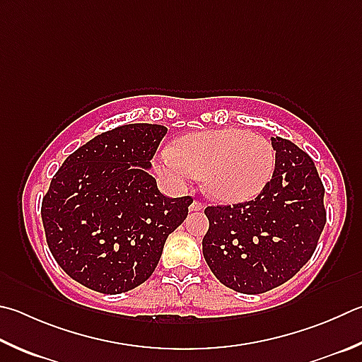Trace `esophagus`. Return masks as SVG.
I'll return each mask as SVG.
<instances>
[{
  "instance_id": "34e87169",
  "label": "esophagus",
  "mask_w": 362,
  "mask_h": 362,
  "mask_svg": "<svg viewBox=\"0 0 362 362\" xmlns=\"http://www.w3.org/2000/svg\"><path fill=\"white\" fill-rule=\"evenodd\" d=\"M204 209V204L201 201H193L192 206H189V210L192 212H198V210H202Z\"/></svg>"
}]
</instances>
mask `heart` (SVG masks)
I'll return each instance as SVG.
<instances>
[{"instance_id": "heart-1", "label": "heart", "mask_w": 362, "mask_h": 362, "mask_svg": "<svg viewBox=\"0 0 362 362\" xmlns=\"http://www.w3.org/2000/svg\"><path fill=\"white\" fill-rule=\"evenodd\" d=\"M158 170L177 180L202 177L206 193L220 202L258 196L275 169V150L266 137L226 128L183 136L160 153Z\"/></svg>"}]
</instances>
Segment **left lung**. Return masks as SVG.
I'll list each match as a JSON object with an SVG mask.
<instances>
[{"mask_svg": "<svg viewBox=\"0 0 362 362\" xmlns=\"http://www.w3.org/2000/svg\"><path fill=\"white\" fill-rule=\"evenodd\" d=\"M272 179L253 201L210 206L202 253L223 285L266 293L312 258L326 225L325 187L313 160L291 141L272 137Z\"/></svg>", "mask_w": 362, "mask_h": 362, "instance_id": "obj_1", "label": "left lung"}]
</instances>
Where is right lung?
I'll use <instances>...</instances> for the list:
<instances>
[{
  "label": "right lung",
  "instance_id": "right-lung-1",
  "mask_svg": "<svg viewBox=\"0 0 362 362\" xmlns=\"http://www.w3.org/2000/svg\"><path fill=\"white\" fill-rule=\"evenodd\" d=\"M166 133L161 124L131 123L98 134L50 182L41 207L50 253L90 290L120 294L144 284L187 218L193 199L161 194L148 174Z\"/></svg>",
  "mask_w": 362,
  "mask_h": 362
}]
</instances>
